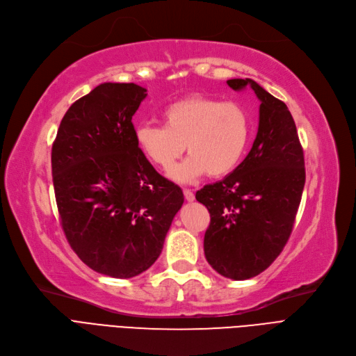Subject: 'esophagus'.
<instances>
[{
    "label": "esophagus",
    "instance_id": "obj_1",
    "mask_svg": "<svg viewBox=\"0 0 356 356\" xmlns=\"http://www.w3.org/2000/svg\"><path fill=\"white\" fill-rule=\"evenodd\" d=\"M183 193H184V199H186L188 202H193V200H195V193L191 189H184Z\"/></svg>",
    "mask_w": 356,
    "mask_h": 356
}]
</instances>
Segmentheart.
I'll return each mask as SVG.
<instances>
[{"label":"heart","mask_w":356,"mask_h":356,"mask_svg":"<svg viewBox=\"0 0 356 356\" xmlns=\"http://www.w3.org/2000/svg\"><path fill=\"white\" fill-rule=\"evenodd\" d=\"M161 118L163 125H138L135 144L163 172L172 170L188 149L191 156L172 173L180 181H192L207 173L211 177L227 176L240 164L250 141V115L236 102L192 95L170 103Z\"/></svg>","instance_id":"heart-1"}]
</instances>
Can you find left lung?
I'll list each match as a JSON object with an SVG mask.
<instances>
[{
	"label": "left lung",
	"instance_id": "left-lung-1",
	"mask_svg": "<svg viewBox=\"0 0 356 356\" xmlns=\"http://www.w3.org/2000/svg\"><path fill=\"white\" fill-rule=\"evenodd\" d=\"M227 84L236 91L250 87L260 100L257 135L233 173L197 191L196 200L211 213L204 238L208 264L229 280L244 281L268 269L284 250L301 202L305 167L286 104L250 79Z\"/></svg>",
	"mask_w": 356,
	"mask_h": 356
}]
</instances>
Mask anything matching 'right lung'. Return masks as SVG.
Instances as JSON below:
<instances>
[{
  "mask_svg": "<svg viewBox=\"0 0 356 356\" xmlns=\"http://www.w3.org/2000/svg\"><path fill=\"white\" fill-rule=\"evenodd\" d=\"M147 97L134 83H103L71 104L52 145L60 224L71 249L99 273L127 280L163 250L183 192L135 144L132 116Z\"/></svg>",
  "mask_w": 356,
  "mask_h": 356,
  "instance_id": "add662e5",
  "label": "right lung"
}]
</instances>
